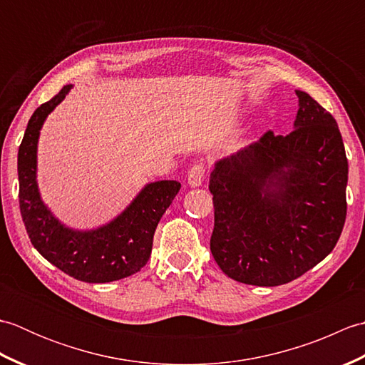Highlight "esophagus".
I'll use <instances>...</instances> for the list:
<instances>
[{
  "mask_svg": "<svg viewBox=\"0 0 365 365\" xmlns=\"http://www.w3.org/2000/svg\"><path fill=\"white\" fill-rule=\"evenodd\" d=\"M204 175H205L204 163H196V165H192L188 170V177H187L190 187H200L204 180Z\"/></svg>",
  "mask_w": 365,
  "mask_h": 365,
  "instance_id": "obj_1",
  "label": "esophagus"
}]
</instances>
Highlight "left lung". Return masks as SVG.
Here are the masks:
<instances>
[{
    "instance_id": "1",
    "label": "left lung",
    "mask_w": 365,
    "mask_h": 365,
    "mask_svg": "<svg viewBox=\"0 0 365 365\" xmlns=\"http://www.w3.org/2000/svg\"><path fill=\"white\" fill-rule=\"evenodd\" d=\"M294 130L267 131L210 174V251L237 282L274 287L334 250L346 218L348 161L336 119L302 91Z\"/></svg>"
}]
</instances>
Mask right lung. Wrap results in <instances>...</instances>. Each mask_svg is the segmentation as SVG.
Returning <instances> with one entry per match:
<instances>
[{
  "instance_id": "obj_1",
  "label": "right lung",
  "mask_w": 365,
  "mask_h": 365,
  "mask_svg": "<svg viewBox=\"0 0 365 365\" xmlns=\"http://www.w3.org/2000/svg\"><path fill=\"white\" fill-rule=\"evenodd\" d=\"M72 89L67 84L31 115L19 147V199L23 222L36 250L54 267L83 282L105 284L138 273L150 257L153 234L180 190L175 180L145 185L118 218L94 230H73L61 224L38 195L37 141L54 108Z\"/></svg>"
}]
</instances>
